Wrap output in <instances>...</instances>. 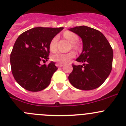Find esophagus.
Instances as JSON below:
<instances>
[{
    "label": "esophagus",
    "mask_w": 126,
    "mask_h": 126,
    "mask_svg": "<svg viewBox=\"0 0 126 126\" xmlns=\"http://www.w3.org/2000/svg\"><path fill=\"white\" fill-rule=\"evenodd\" d=\"M56 65L57 67H62L64 65V64H59V63H57V64H56Z\"/></svg>",
    "instance_id": "obj_1"
}]
</instances>
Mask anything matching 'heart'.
<instances>
[{"mask_svg":"<svg viewBox=\"0 0 126 126\" xmlns=\"http://www.w3.org/2000/svg\"><path fill=\"white\" fill-rule=\"evenodd\" d=\"M64 36L65 39H67L70 43H72V46L76 48L77 46L75 43L79 40V37L75 33L70 32H66L64 33ZM57 41V36L54 37L49 43V49L51 51H55L56 50V42ZM75 56V54L74 51H70L67 53L57 52L53 54L51 56V59L54 62L59 64H64L69 62L71 59L74 58Z\"/></svg>","mask_w":126,"mask_h":126,"instance_id":"obj_1","label":"heart"}]
</instances>
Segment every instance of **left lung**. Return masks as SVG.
<instances>
[{"label":"left lung","instance_id":"1","mask_svg":"<svg viewBox=\"0 0 126 126\" xmlns=\"http://www.w3.org/2000/svg\"><path fill=\"white\" fill-rule=\"evenodd\" d=\"M81 38L83 50L76 59L82 65H73L69 76L72 85L82 90L98 88L104 83L112 69L113 51L102 33L87 26L69 29Z\"/></svg>","mask_w":126,"mask_h":126}]
</instances>
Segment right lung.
Masks as SVG:
<instances>
[{"label":"right lung","instance_id":"right-lung-1","mask_svg":"<svg viewBox=\"0 0 126 126\" xmlns=\"http://www.w3.org/2000/svg\"><path fill=\"white\" fill-rule=\"evenodd\" d=\"M64 28L36 27L20 34L10 54L14 79L21 87L30 92H39L48 87L57 70L54 62L41 65L49 59V43Z\"/></svg>","mask_w":126,"mask_h":126}]
</instances>
